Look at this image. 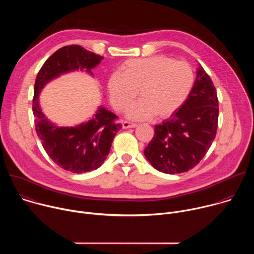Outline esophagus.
Segmentation results:
<instances>
[{"mask_svg": "<svg viewBox=\"0 0 254 254\" xmlns=\"http://www.w3.org/2000/svg\"><path fill=\"white\" fill-rule=\"evenodd\" d=\"M122 125H123V128H130V127H136L135 124H132V123H129V122H127V121H123Z\"/></svg>", "mask_w": 254, "mask_h": 254, "instance_id": "34e87169", "label": "esophagus"}]
</instances>
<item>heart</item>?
<instances>
[{"mask_svg": "<svg viewBox=\"0 0 254 254\" xmlns=\"http://www.w3.org/2000/svg\"><path fill=\"white\" fill-rule=\"evenodd\" d=\"M121 70L108 78L107 91L116 110L122 112L138 90L140 98L127 110V117L134 121L172 115L186 101L195 82L187 62L163 55L127 60Z\"/></svg>", "mask_w": 254, "mask_h": 254, "instance_id": "1", "label": "heart"}]
</instances>
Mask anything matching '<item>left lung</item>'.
Segmentation results:
<instances>
[{
  "label": "left lung",
  "mask_w": 254,
  "mask_h": 254,
  "mask_svg": "<svg viewBox=\"0 0 254 254\" xmlns=\"http://www.w3.org/2000/svg\"><path fill=\"white\" fill-rule=\"evenodd\" d=\"M215 86L199 63L191 93L179 110L155 127V135L143 154L151 165L166 174L193 169L208 152L218 125Z\"/></svg>",
  "instance_id": "left-lung-1"
}]
</instances>
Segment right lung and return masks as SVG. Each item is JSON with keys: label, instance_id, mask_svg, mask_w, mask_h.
Masks as SVG:
<instances>
[{"label": "right lung", "instance_id": "add662e5", "mask_svg": "<svg viewBox=\"0 0 254 254\" xmlns=\"http://www.w3.org/2000/svg\"><path fill=\"white\" fill-rule=\"evenodd\" d=\"M103 59L102 56L78 45L64 46L53 53L39 70L34 85L33 114L35 127L42 146L52 161L66 171L82 174L98 169L110 154L112 142L122 125L118 117L99 106L93 118L75 127H59L50 122L39 103V94L51 80L72 71L91 69Z\"/></svg>", "mask_w": 254, "mask_h": 254}]
</instances>
